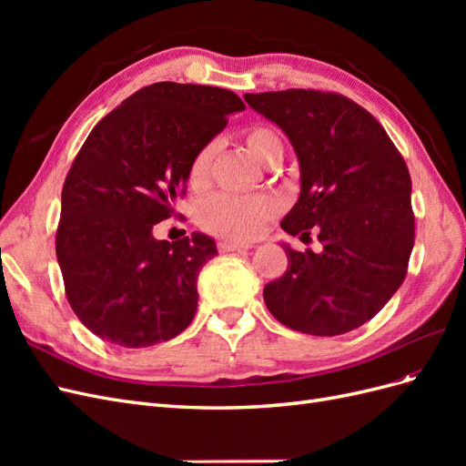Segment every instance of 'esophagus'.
Masks as SVG:
<instances>
[{
    "label": "esophagus",
    "mask_w": 466,
    "mask_h": 466,
    "mask_svg": "<svg viewBox=\"0 0 466 466\" xmlns=\"http://www.w3.org/2000/svg\"><path fill=\"white\" fill-rule=\"evenodd\" d=\"M250 243H233V241H219L218 250L219 252H238V250H247L250 248Z\"/></svg>",
    "instance_id": "34e87169"
}]
</instances>
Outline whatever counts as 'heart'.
I'll return each mask as SVG.
<instances>
[{
  "label": "heart",
  "mask_w": 466,
  "mask_h": 466,
  "mask_svg": "<svg viewBox=\"0 0 466 466\" xmlns=\"http://www.w3.org/2000/svg\"><path fill=\"white\" fill-rule=\"evenodd\" d=\"M243 142L252 157L266 167H276L284 159V142L268 124H252L241 132ZM216 146L206 144L196 151L188 165V185L202 190L208 185ZM278 214V202L270 196H231L216 194L198 208L200 228L216 237L248 241L257 237L262 225Z\"/></svg>",
  "instance_id": "obj_1"
}]
</instances>
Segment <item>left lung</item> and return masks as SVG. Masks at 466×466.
Returning <instances> with one entry per match:
<instances>
[{
  "label": "left lung",
  "mask_w": 466,
  "mask_h": 466,
  "mask_svg": "<svg viewBox=\"0 0 466 466\" xmlns=\"http://www.w3.org/2000/svg\"><path fill=\"white\" fill-rule=\"evenodd\" d=\"M245 101L286 132L301 167V194L281 229L322 250H293L264 286L281 324L338 336L373 319L406 278L414 247L412 180L371 112L319 89L247 93Z\"/></svg>",
  "instance_id": "1"
}]
</instances>
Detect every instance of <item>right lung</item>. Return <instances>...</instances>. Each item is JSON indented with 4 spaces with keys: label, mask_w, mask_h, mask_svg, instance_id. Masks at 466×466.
<instances>
[{
    "label": "right lung",
    "mask_w": 466,
    "mask_h": 466,
    "mask_svg": "<svg viewBox=\"0 0 466 466\" xmlns=\"http://www.w3.org/2000/svg\"><path fill=\"white\" fill-rule=\"evenodd\" d=\"M245 108L233 91L161 81L136 91L98 122L62 188L56 257L77 319L103 340L147 348L185 330L196 281L218 255L214 238H153L175 216L188 165Z\"/></svg>",
    "instance_id": "add662e5"
}]
</instances>
